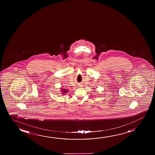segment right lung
I'll use <instances>...</instances> for the list:
<instances>
[{"label":"right lung","instance_id":"add662e5","mask_svg":"<svg viewBox=\"0 0 155 155\" xmlns=\"http://www.w3.org/2000/svg\"><path fill=\"white\" fill-rule=\"evenodd\" d=\"M62 94H64L66 93H67L68 91H67V89H61Z\"/></svg>","mask_w":155,"mask_h":155}]
</instances>
